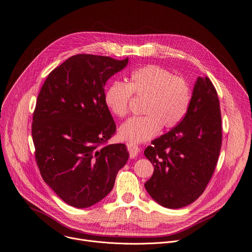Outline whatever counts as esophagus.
Masks as SVG:
<instances>
[{
  "instance_id": "obj_1",
  "label": "esophagus",
  "mask_w": 252,
  "mask_h": 252,
  "mask_svg": "<svg viewBox=\"0 0 252 252\" xmlns=\"http://www.w3.org/2000/svg\"><path fill=\"white\" fill-rule=\"evenodd\" d=\"M127 147H128V151L130 153V158H136L138 156L139 148L136 144L133 143V142H129V143H127Z\"/></svg>"
}]
</instances>
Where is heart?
<instances>
[{
    "mask_svg": "<svg viewBox=\"0 0 252 252\" xmlns=\"http://www.w3.org/2000/svg\"><path fill=\"white\" fill-rule=\"evenodd\" d=\"M132 94L144 98L140 117H132L119 128V137L134 143L149 140L161 127L178 126L189 110L191 93L189 83L158 65H146L134 70L128 84L113 82L104 93V102L115 117L128 113Z\"/></svg>",
    "mask_w": 252,
    "mask_h": 252,
    "instance_id": "b5f03b06",
    "label": "heart"
}]
</instances>
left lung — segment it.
Returning <instances> with one entry per match:
<instances>
[{
	"label": "left lung",
	"mask_w": 252,
	"mask_h": 252,
	"mask_svg": "<svg viewBox=\"0 0 252 252\" xmlns=\"http://www.w3.org/2000/svg\"><path fill=\"white\" fill-rule=\"evenodd\" d=\"M144 150L153 163L144 187L150 197L168 209L195 202L215 170L222 144L217 92L209 77L199 76L182 122Z\"/></svg>",
	"instance_id": "1"
}]
</instances>
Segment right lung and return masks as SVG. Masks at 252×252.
<instances>
[{"label":"right lung","instance_id":"right-lung-1","mask_svg":"<svg viewBox=\"0 0 252 252\" xmlns=\"http://www.w3.org/2000/svg\"><path fill=\"white\" fill-rule=\"evenodd\" d=\"M128 64L77 54L47 76L33 114L32 138L41 177L69 206L88 208L112 190L127 162L125 144L104 145L116 124L104 102L112 75Z\"/></svg>","mask_w":252,"mask_h":252}]
</instances>
